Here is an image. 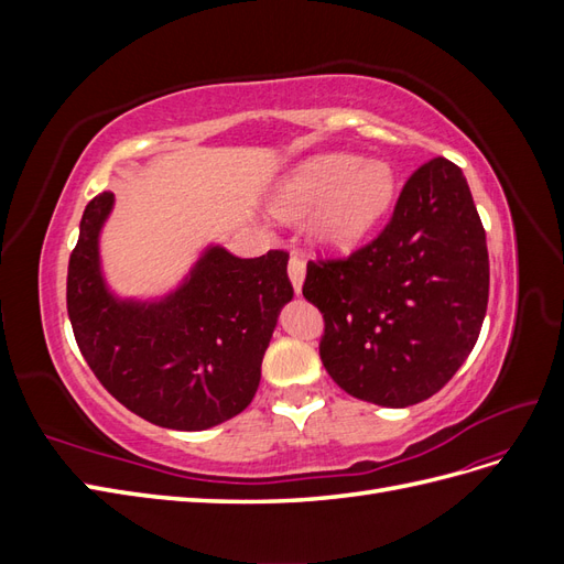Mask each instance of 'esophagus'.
Listing matches in <instances>:
<instances>
[{"label":"esophagus","mask_w":564,"mask_h":564,"mask_svg":"<svg viewBox=\"0 0 564 564\" xmlns=\"http://www.w3.org/2000/svg\"><path fill=\"white\" fill-rule=\"evenodd\" d=\"M286 272H289V280H292V284H294L296 292H301V286H303V278H305V261L301 259V256H296V253H294L292 259H289Z\"/></svg>","instance_id":"obj_1"}]
</instances>
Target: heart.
<instances>
[{"instance_id": "obj_1", "label": "heart", "mask_w": 564, "mask_h": 564, "mask_svg": "<svg viewBox=\"0 0 564 564\" xmlns=\"http://www.w3.org/2000/svg\"><path fill=\"white\" fill-rule=\"evenodd\" d=\"M395 195V174L381 160L329 152L303 162L272 199V209L299 218L315 207L313 232L322 245L348 251L379 224Z\"/></svg>"}]
</instances>
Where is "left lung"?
<instances>
[{"instance_id": "1", "label": "left lung", "mask_w": 564, "mask_h": 564, "mask_svg": "<svg viewBox=\"0 0 564 564\" xmlns=\"http://www.w3.org/2000/svg\"><path fill=\"white\" fill-rule=\"evenodd\" d=\"M303 296L324 317L319 357L348 395L429 400L470 355L489 299L482 220L460 169L409 176L388 226L348 259L308 261Z\"/></svg>"}]
</instances>
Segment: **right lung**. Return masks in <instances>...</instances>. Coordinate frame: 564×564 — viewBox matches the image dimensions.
<instances>
[{
  "label": "right lung",
  "mask_w": 564,
  "mask_h": 564,
  "mask_svg": "<svg viewBox=\"0 0 564 564\" xmlns=\"http://www.w3.org/2000/svg\"><path fill=\"white\" fill-rule=\"evenodd\" d=\"M112 204V193L87 204L67 263V315L84 360L117 402L162 429L204 431L245 412L278 315L294 296L289 253L237 259L209 247L164 299H117L98 253Z\"/></svg>",
  "instance_id": "right-lung-1"
}]
</instances>
